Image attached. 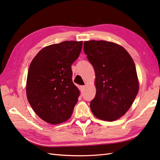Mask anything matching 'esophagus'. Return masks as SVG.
Masks as SVG:
<instances>
[{
    "label": "esophagus",
    "instance_id": "esophagus-1",
    "mask_svg": "<svg viewBox=\"0 0 160 160\" xmlns=\"http://www.w3.org/2000/svg\"><path fill=\"white\" fill-rule=\"evenodd\" d=\"M85 88H86V86H81V91H83L84 90H85Z\"/></svg>",
    "mask_w": 160,
    "mask_h": 160
}]
</instances>
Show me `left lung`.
<instances>
[{
  "label": "left lung",
  "instance_id": "8db88e82",
  "mask_svg": "<svg viewBox=\"0 0 160 160\" xmlns=\"http://www.w3.org/2000/svg\"><path fill=\"white\" fill-rule=\"evenodd\" d=\"M83 50L95 72L96 95L90 104L93 115L107 121L120 118L138 91L133 59L122 47L104 40L84 42Z\"/></svg>",
  "mask_w": 160,
  "mask_h": 160
}]
</instances>
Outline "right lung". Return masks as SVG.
Returning <instances> with one entry per match:
<instances>
[{
    "label": "right lung",
    "mask_w": 160,
    "mask_h": 160,
    "mask_svg": "<svg viewBox=\"0 0 160 160\" xmlns=\"http://www.w3.org/2000/svg\"><path fill=\"white\" fill-rule=\"evenodd\" d=\"M83 42L65 41L43 48L30 65L26 95L35 113L50 124L70 118L80 92L72 81L71 65Z\"/></svg>",
    "instance_id": "obj_1"
}]
</instances>
